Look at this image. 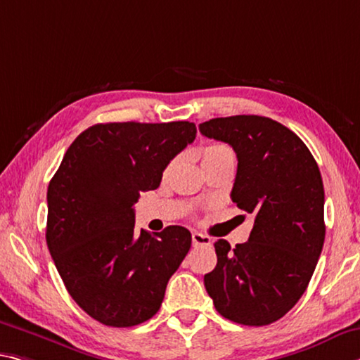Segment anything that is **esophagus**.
<instances>
[{"mask_svg":"<svg viewBox=\"0 0 360 360\" xmlns=\"http://www.w3.org/2000/svg\"><path fill=\"white\" fill-rule=\"evenodd\" d=\"M192 243L193 247H211V237L208 236H203L200 232H192Z\"/></svg>","mask_w":360,"mask_h":360,"instance_id":"34e87169","label":"esophagus"}]
</instances>
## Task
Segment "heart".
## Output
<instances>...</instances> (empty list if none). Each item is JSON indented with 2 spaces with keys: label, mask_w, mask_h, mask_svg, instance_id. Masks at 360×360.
<instances>
[{
  "label": "heart",
  "mask_w": 360,
  "mask_h": 360,
  "mask_svg": "<svg viewBox=\"0 0 360 360\" xmlns=\"http://www.w3.org/2000/svg\"><path fill=\"white\" fill-rule=\"evenodd\" d=\"M221 158H233V152L224 144H210L202 150V165Z\"/></svg>",
  "instance_id": "b5f03b06"
}]
</instances>
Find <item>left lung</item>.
<instances>
[{
	"instance_id": "left-lung-1",
	"label": "left lung",
	"mask_w": 360,
	"mask_h": 360,
	"mask_svg": "<svg viewBox=\"0 0 360 360\" xmlns=\"http://www.w3.org/2000/svg\"><path fill=\"white\" fill-rule=\"evenodd\" d=\"M198 128L236 150L231 198L255 218L248 242L214 243L218 264L205 274V288L222 317L269 325L298 303L322 253L321 171L304 142L267 117L213 118Z\"/></svg>"
}]
</instances>
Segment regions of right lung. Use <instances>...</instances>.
I'll use <instances>...</instances> for the list:
<instances>
[{
	"label": "right lung",
	"instance_id": "1",
	"mask_svg": "<svg viewBox=\"0 0 360 360\" xmlns=\"http://www.w3.org/2000/svg\"><path fill=\"white\" fill-rule=\"evenodd\" d=\"M189 122L99 123L68 147L48 187L46 243L67 292L96 321L133 327L162 306L192 245L186 227L134 229L139 193L195 139Z\"/></svg>",
	"mask_w": 360,
	"mask_h": 360
}]
</instances>
